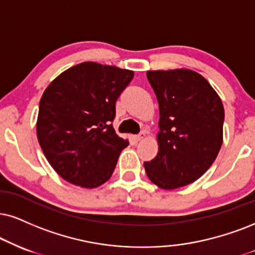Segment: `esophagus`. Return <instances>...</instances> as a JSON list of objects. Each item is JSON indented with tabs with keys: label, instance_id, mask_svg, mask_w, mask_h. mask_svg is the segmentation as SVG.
I'll use <instances>...</instances> for the list:
<instances>
[{
	"label": "esophagus",
	"instance_id": "1",
	"mask_svg": "<svg viewBox=\"0 0 255 255\" xmlns=\"http://www.w3.org/2000/svg\"><path fill=\"white\" fill-rule=\"evenodd\" d=\"M145 137H146L145 132H140L139 134H137V136H134V139H136L137 142H140V140L145 139Z\"/></svg>",
	"mask_w": 255,
	"mask_h": 255
}]
</instances>
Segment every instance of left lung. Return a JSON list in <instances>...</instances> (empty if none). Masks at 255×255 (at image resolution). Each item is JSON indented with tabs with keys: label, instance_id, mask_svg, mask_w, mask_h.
Instances as JSON below:
<instances>
[{
	"label": "left lung",
	"instance_id": "8db88e82",
	"mask_svg": "<svg viewBox=\"0 0 255 255\" xmlns=\"http://www.w3.org/2000/svg\"><path fill=\"white\" fill-rule=\"evenodd\" d=\"M159 109L158 153L144 163L165 190L193 183L210 168L224 142L221 98L203 75L188 68L146 72Z\"/></svg>",
	"mask_w": 255,
	"mask_h": 255
}]
</instances>
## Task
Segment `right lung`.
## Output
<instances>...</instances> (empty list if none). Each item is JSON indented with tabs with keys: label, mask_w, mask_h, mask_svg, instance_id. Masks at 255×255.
Wrapping results in <instances>:
<instances>
[{
	"label": "right lung",
	"mask_w": 255,
	"mask_h": 255,
	"mask_svg": "<svg viewBox=\"0 0 255 255\" xmlns=\"http://www.w3.org/2000/svg\"><path fill=\"white\" fill-rule=\"evenodd\" d=\"M133 71L85 61L59 74L40 99L36 136L47 161L64 180L97 188L112 176L128 145L111 122Z\"/></svg>",
	"instance_id": "obj_1"
}]
</instances>
